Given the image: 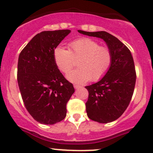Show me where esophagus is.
I'll list each match as a JSON object with an SVG mask.
<instances>
[{"mask_svg": "<svg viewBox=\"0 0 153 153\" xmlns=\"http://www.w3.org/2000/svg\"><path fill=\"white\" fill-rule=\"evenodd\" d=\"M81 86H80V85H77V84H74V88L75 89H78V88H80Z\"/></svg>", "mask_w": 153, "mask_h": 153, "instance_id": "1", "label": "esophagus"}]
</instances>
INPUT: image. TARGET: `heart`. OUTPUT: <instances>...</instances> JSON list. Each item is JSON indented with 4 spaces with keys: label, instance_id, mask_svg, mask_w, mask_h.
Wrapping results in <instances>:
<instances>
[{
    "label": "heart",
    "instance_id": "1",
    "mask_svg": "<svg viewBox=\"0 0 153 153\" xmlns=\"http://www.w3.org/2000/svg\"><path fill=\"white\" fill-rule=\"evenodd\" d=\"M78 59V61L77 59ZM77 60L79 68L66 77L71 82L84 83L91 79L96 81L106 75L112 63V53L108 47L100 46L90 38H81L68 45V50L57 47L54 50V60L58 69L68 73Z\"/></svg>",
    "mask_w": 153,
    "mask_h": 153
}]
</instances>
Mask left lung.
Returning a JSON list of instances; mask_svg holds the SVG:
<instances>
[{
  "mask_svg": "<svg viewBox=\"0 0 153 153\" xmlns=\"http://www.w3.org/2000/svg\"><path fill=\"white\" fill-rule=\"evenodd\" d=\"M78 31L102 39L111 51L112 63L106 75L85 87L89 94L85 103L88 118L103 124L111 122L125 111L134 93L136 72L132 55L126 45L106 31Z\"/></svg>",
  "mask_w": 153,
  "mask_h": 153,
  "instance_id": "left-lung-1",
  "label": "left lung"
}]
</instances>
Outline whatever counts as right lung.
<instances>
[{
	"mask_svg": "<svg viewBox=\"0 0 153 153\" xmlns=\"http://www.w3.org/2000/svg\"><path fill=\"white\" fill-rule=\"evenodd\" d=\"M71 30L45 31L31 39L19 57L17 80L26 110L36 122L54 124L65 118L75 92L54 60V50Z\"/></svg>",
	"mask_w": 153,
	"mask_h": 153,
	"instance_id": "add662e5",
	"label": "right lung"
}]
</instances>
